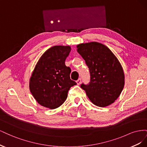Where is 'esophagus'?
Returning a JSON list of instances; mask_svg holds the SVG:
<instances>
[{
  "mask_svg": "<svg viewBox=\"0 0 147 147\" xmlns=\"http://www.w3.org/2000/svg\"><path fill=\"white\" fill-rule=\"evenodd\" d=\"M76 83H77V84H78V85H79V84H81V83H82V80H81V78H78L77 80L76 81Z\"/></svg>",
  "mask_w": 147,
  "mask_h": 147,
  "instance_id": "1",
  "label": "esophagus"
}]
</instances>
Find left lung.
<instances>
[{
    "instance_id": "obj_1",
    "label": "left lung",
    "mask_w": 147,
    "mask_h": 147,
    "mask_svg": "<svg viewBox=\"0 0 147 147\" xmlns=\"http://www.w3.org/2000/svg\"><path fill=\"white\" fill-rule=\"evenodd\" d=\"M77 52L90 69V82L81 88L93 104L105 107L119 96L124 85V74L117 57L103 44L89 42L79 44Z\"/></svg>"
}]
</instances>
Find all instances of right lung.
Returning <instances> with one entry per match:
<instances>
[{"label":"right lung","mask_w":147,"mask_h":147,"mask_svg":"<svg viewBox=\"0 0 147 147\" xmlns=\"http://www.w3.org/2000/svg\"><path fill=\"white\" fill-rule=\"evenodd\" d=\"M70 46H54L40 57L29 80V90L38 103L55 109L63 104L69 89L77 84L70 78V68L65 64Z\"/></svg>","instance_id":"obj_1"}]
</instances>
